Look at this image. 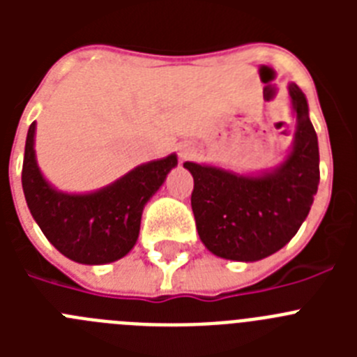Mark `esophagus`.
I'll use <instances>...</instances> for the list:
<instances>
[{
  "instance_id": "34e87169",
  "label": "esophagus",
  "mask_w": 357,
  "mask_h": 357,
  "mask_svg": "<svg viewBox=\"0 0 357 357\" xmlns=\"http://www.w3.org/2000/svg\"><path fill=\"white\" fill-rule=\"evenodd\" d=\"M185 157H188V151L181 150V159H185Z\"/></svg>"
}]
</instances>
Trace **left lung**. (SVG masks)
I'll list each match as a JSON object with an SVG mask.
<instances>
[{
	"instance_id": "8db88e82",
	"label": "left lung",
	"mask_w": 357,
	"mask_h": 357,
	"mask_svg": "<svg viewBox=\"0 0 357 357\" xmlns=\"http://www.w3.org/2000/svg\"><path fill=\"white\" fill-rule=\"evenodd\" d=\"M296 114L293 148L270 173L238 175L216 166L184 162L195 181L191 193L198 236L207 250L230 261H259L296 234L313 206L320 182L318 137L307 100L289 84Z\"/></svg>"
}]
</instances>
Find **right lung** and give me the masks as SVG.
I'll list each match as a JSON object with an SVG mask.
<instances>
[{
  "mask_svg": "<svg viewBox=\"0 0 357 357\" xmlns=\"http://www.w3.org/2000/svg\"><path fill=\"white\" fill-rule=\"evenodd\" d=\"M36 123L28 128L23 159V191L28 209L56 250L82 264L121 259L139 236L146 202L176 166V155L141 164L114 184L87 195L56 191L40 173L33 150Z\"/></svg>",
  "mask_w": 357,
  "mask_h": 357,
  "instance_id": "add662e5",
  "label": "right lung"
}]
</instances>
